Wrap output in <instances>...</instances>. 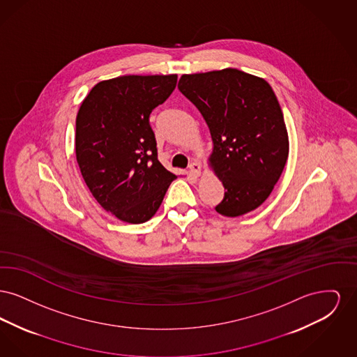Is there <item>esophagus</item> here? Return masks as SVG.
Returning a JSON list of instances; mask_svg holds the SVG:
<instances>
[{"instance_id":"esophagus-1","label":"esophagus","mask_w":357,"mask_h":357,"mask_svg":"<svg viewBox=\"0 0 357 357\" xmlns=\"http://www.w3.org/2000/svg\"><path fill=\"white\" fill-rule=\"evenodd\" d=\"M188 169H190V172H191L194 176H199V175H201V165H199L198 162H191L190 166H188Z\"/></svg>"}]
</instances>
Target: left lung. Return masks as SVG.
I'll return each mask as SVG.
<instances>
[{
    "label": "left lung",
    "instance_id": "obj_1",
    "mask_svg": "<svg viewBox=\"0 0 357 357\" xmlns=\"http://www.w3.org/2000/svg\"><path fill=\"white\" fill-rule=\"evenodd\" d=\"M178 88L211 134L210 162L225 187L217 213L239 217L255 210L271 195L288 159V132L272 86L227 68L183 75Z\"/></svg>",
    "mask_w": 357,
    "mask_h": 357
}]
</instances>
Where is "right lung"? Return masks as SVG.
<instances>
[{"label":"right lung","instance_id":"obj_1","mask_svg":"<svg viewBox=\"0 0 357 357\" xmlns=\"http://www.w3.org/2000/svg\"><path fill=\"white\" fill-rule=\"evenodd\" d=\"M178 76H120L95 85L76 118V159L102 208L128 223L149 221L176 175L158 160L150 115Z\"/></svg>","mask_w":357,"mask_h":357}]
</instances>
